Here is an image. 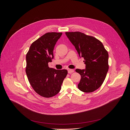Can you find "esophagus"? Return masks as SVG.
<instances>
[{
  "label": "esophagus",
  "mask_w": 130,
  "mask_h": 130,
  "mask_svg": "<svg viewBox=\"0 0 130 130\" xmlns=\"http://www.w3.org/2000/svg\"><path fill=\"white\" fill-rule=\"evenodd\" d=\"M74 72V70L72 69H69L68 70V73L69 74H72V73Z\"/></svg>",
  "instance_id": "obj_1"
}]
</instances>
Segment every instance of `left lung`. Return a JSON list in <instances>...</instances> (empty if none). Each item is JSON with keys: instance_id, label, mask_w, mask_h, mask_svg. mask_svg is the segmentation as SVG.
<instances>
[{"instance_id": "left-lung-1", "label": "left lung", "mask_w": 130, "mask_h": 130, "mask_svg": "<svg viewBox=\"0 0 130 130\" xmlns=\"http://www.w3.org/2000/svg\"><path fill=\"white\" fill-rule=\"evenodd\" d=\"M66 35L74 45L79 57H83L86 69H76L81 75L79 90L92 93L103 83L109 70L108 52L103 43L95 37L80 32H66Z\"/></svg>"}]
</instances>
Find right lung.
<instances>
[{
  "instance_id": "1",
  "label": "right lung",
  "mask_w": 130,
  "mask_h": 130,
  "mask_svg": "<svg viewBox=\"0 0 130 130\" xmlns=\"http://www.w3.org/2000/svg\"><path fill=\"white\" fill-rule=\"evenodd\" d=\"M62 33L48 32L34 41L26 56V74L36 93L44 98L54 96L59 92L66 70L50 68L48 63L54 58V49Z\"/></svg>"
}]
</instances>
